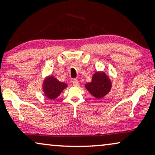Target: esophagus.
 Returning <instances> with one entry per match:
<instances>
[{"label":"esophagus","mask_w":155,"mask_h":155,"mask_svg":"<svg viewBox=\"0 0 155 155\" xmlns=\"http://www.w3.org/2000/svg\"><path fill=\"white\" fill-rule=\"evenodd\" d=\"M72 84L74 86H79V81L77 79H74L73 81H72Z\"/></svg>","instance_id":"obj_1"}]
</instances>
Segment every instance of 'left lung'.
<instances>
[{"instance_id": "8db88e82", "label": "left lung", "mask_w": 155, "mask_h": 155, "mask_svg": "<svg viewBox=\"0 0 155 155\" xmlns=\"http://www.w3.org/2000/svg\"><path fill=\"white\" fill-rule=\"evenodd\" d=\"M87 90L96 98H102L110 92L112 84L104 72H96L93 75L92 81L85 85Z\"/></svg>"}]
</instances>
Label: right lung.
I'll return each instance as SVG.
<instances>
[{"label":"right lung","instance_id":"obj_1","mask_svg":"<svg viewBox=\"0 0 155 155\" xmlns=\"http://www.w3.org/2000/svg\"><path fill=\"white\" fill-rule=\"evenodd\" d=\"M67 86L64 83L60 82L55 77H48L45 78L43 83V89L44 94L48 98L55 99L61 92Z\"/></svg>","mask_w":155,"mask_h":155}]
</instances>
